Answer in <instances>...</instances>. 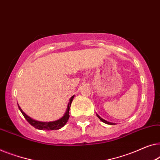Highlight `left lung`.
<instances>
[{
  "instance_id": "8db88e82",
  "label": "left lung",
  "mask_w": 160,
  "mask_h": 160,
  "mask_svg": "<svg viewBox=\"0 0 160 160\" xmlns=\"http://www.w3.org/2000/svg\"><path fill=\"white\" fill-rule=\"evenodd\" d=\"M97 115V117H98V118H99V119H100V120H102V122H105V123H107V124H109V125H114V123H112V122H108V121H106V120H104V119H102V118H100V117H99L98 115Z\"/></svg>"
}]
</instances>
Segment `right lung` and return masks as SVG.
Listing matches in <instances>:
<instances>
[{"label": "right lung", "instance_id": "obj_1", "mask_svg": "<svg viewBox=\"0 0 160 160\" xmlns=\"http://www.w3.org/2000/svg\"><path fill=\"white\" fill-rule=\"evenodd\" d=\"M74 96H72L71 97L70 100H69L68 107H67V110L66 112L65 113L64 115L61 118V119L55 120V121H52V122H40V121H37V120H34L33 119H32L31 118H29V116L25 114V113L23 112L22 109L19 107V105H18V108L21 112H22V115H24V117L26 118L27 121L29 122V124H31L32 126H34L35 128L40 129V130H48V131H50V130H58V129L61 128L62 127L64 126L67 122H68L69 117V110H70V107L71 105V102H72Z\"/></svg>", "mask_w": 160, "mask_h": 160}]
</instances>
